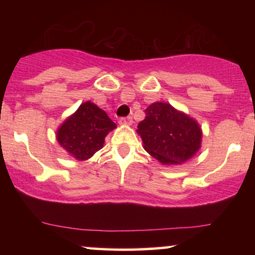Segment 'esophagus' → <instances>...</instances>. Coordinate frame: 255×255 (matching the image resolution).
Instances as JSON below:
<instances>
[{
    "label": "esophagus",
    "instance_id": "esophagus-1",
    "mask_svg": "<svg viewBox=\"0 0 255 255\" xmlns=\"http://www.w3.org/2000/svg\"><path fill=\"white\" fill-rule=\"evenodd\" d=\"M133 124V119L130 116H127V118H121L120 119V125H126V126H130Z\"/></svg>",
    "mask_w": 255,
    "mask_h": 255
}]
</instances>
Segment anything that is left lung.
<instances>
[{"label":"left lung","instance_id":"1","mask_svg":"<svg viewBox=\"0 0 255 255\" xmlns=\"http://www.w3.org/2000/svg\"><path fill=\"white\" fill-rule=\"evenodd\" d=\"M145 119L137 125L144 148L163 165L182 164L201 146L198 122L164 102H156L145 110Z\"/></svg>","mask_w":255,"mask_h":255}]
</instances>
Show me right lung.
Listing matches in <instances>:
<instances>
[{
	"mask_svg": "<svg viewBox=\"0 0 255 255\" xmlns=\"http://www.w3.org/2000/svg\"><path fill=\"white\" fill-rule=\"evenodd\" d=\"M115 128L107 113L89 101L58 127L56 137L72 157L86 160L103 147L105 136Z\"/></svg>",
	"mask_w": 255,
	"mask_h": 255,
	"instance_id": "add662e5",
	"label": "right lung"
}]
</instances>
